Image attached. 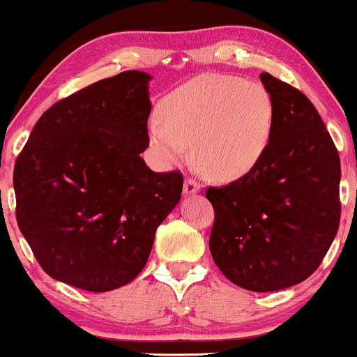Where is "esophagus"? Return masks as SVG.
Returning a JSON list of instances; mask_svg holds the SVG:
<instances>
[{"label": "esophagus", "mask_w": 357, "mask_h": 357, "mask_svg": "<svg viewBox=\"0 0 357 357\" xmlns=\"http://www.w3.org/2000/svg\"><path fill=\"white\" fill-rule=\"evenodd\" d=\"M201 190V184L196 181V179L192 178H186V181H184V195H195Z\"/></svg>", "instance_id": "34e87169"}]
</instances>
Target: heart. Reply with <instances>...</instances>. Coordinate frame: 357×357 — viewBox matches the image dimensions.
I'll return each mask as SVG.
<instances>
[{"label": "heart", "mask_w": 357, "mask_h": 357, "mask_svg": "<svg viewBox=\"0 0 357 357\" xmlns=\"http://www.w3.org/2000/svg\"><path fill=\"white\" fill-rule=\"evenodd\" d=\"M274 123L271 94L257 81L201 75L174 89L161 105L151 141L167 160L192 144L199 169L220 181L243 178L268 148Z\"/></svg>", "instance_id": "b5f03b06"}]
</instances>
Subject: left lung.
I'll use <instances>...</instances> for the list:
<instances>
[{"label": "left lung", "instance_id": "8db88e82", "mask_svg": "<svg viewBox=\"0 0 357 357\" xmlns=\"http://www.w3.org/2000/svg\"><path fill=\"white\" fill-rule=\"evenodd\" d=\"M274 123L268 148L243 178L208 188L214 208L209 251L236 286L279 291L323 263L341 220V161L306 94L261 73Z\"/></svg>", "mask_w": 357, "mask_h": 357}]
</instances>
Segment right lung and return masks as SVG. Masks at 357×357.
Returning <instances> with one entry per match:
<instances>
[{
    "label": "right lung",
    "mask_w": 357,
    "mask_h": 357,
    "mask_svg": "<svg viewBox=\"0 0 357 357\" xmlns=\"http://www.w3.org/2000/svg\"><path fill=\"white\" fill-rule=\"evenodd\" d=\"M143 71L63 98L34 124L13 173L16 221L43 271L105 293L144 268L158 226L178 204L181 171L154 173Z\"/></svg>",
    "instance_id": "add662e5"
}]
</instances>
